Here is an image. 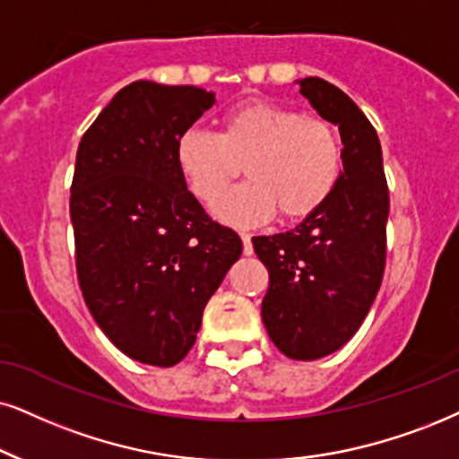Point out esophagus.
<instances>
[{
  "instance_id": "obj_1",
  "label": "esophagus",
  "mask_w": 459,
  "mask_h": 459,
  "mask_svg": "<svg viewBox=\"0 0 459 459\" xmlns=\"http://www.w3.org/2000/svg\"><path fill=\"white\" fill-rule=\"evenodd\" d=\"M241 241H243V254H246V256H252L254 254L252 237H249L247 233H241Z\"/></svg>"
}]
</instances>
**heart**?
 Masks as SVG:
<instances>
[{
	"label": "heart",
	"instance_id": "1",
	"mask_svg": "<svg viewBox=\"0 0 459 459\" xmlns=\"http://www.w3.org/2000/svg\"><path fill=\"white\" fill-rule=\"evenodd\" d=\"M176 167L196 199L213 203L246 162L249 182L226 193L213 216L230 226L303 220L333 196L343 171V146L328 120L271 101L226 109L218 135L186 129L176 139Z\"/></svg>",
	"mask_w": 459,
	"mask_h": 459
}]
</instances>
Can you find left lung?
Listing matches in <instances>:
<instances>
[{"instance_id":"left-lung-1","label":"left lung","mask_w":459,"mask_h":459,"mask_svg":"<svg viewBox=\"0 0 459 459\" xmlns=\"http://www.w3.org/2000/svg\"><path fill=\"white\" fill-rule=\"evenodd\" d=\"M299 84L317 114L339 126L343 171L324 207L252 243L269 269L263 322L271 341L288 358L317 359L356 334L379 292L390 195L379 137L362 109L322 78Z\"/></svg>"}]
</instances>
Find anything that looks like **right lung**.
<instances>
[{
	"mask_svg": "<svg viewBox=\"0 0 459 459\" xmlns=\"http://www.w3.org/2000/svg\"><path fill=\"white\" fill-rule=\"evenodd\" d=\"M216 95L137 80L82 135L69 196L75 269L86 307L137 362L186 358L203 309L241 256L235 230L213 222L176 167V139Z\"/></svg>",
	"mask_w": 459,
	"mask_h": 459,
	"instance_id": "obj_1",
	"label": "right lung"
}]
</instances>
